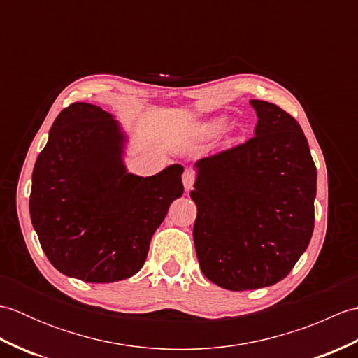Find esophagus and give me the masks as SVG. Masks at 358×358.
<instances>
[{
  "label": "esophagus",
  "instance_id": "34e87169",
  "mask_svg": "<svg viewBox=\"0 0 358 358\" xmlns=\"http://www.w3.org/2000/svg\"><path fill=\"white\" fill-rule=\"evenodd\" d=\"M194 183H195V172L192 169H186L183 173V185L186 191L192 189Z\"/></svg>",
  "mask_w": 358,
  "mask_h": 358
}]
</instances>
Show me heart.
<instances>
[{"label": "heart", "mask_w": 358, "mask_h": 358, "mask_svg": "<svg viewBox=\"0 0 358 358\" xmlns=\"http://www.w3.org/2000/svg\"><path fill=\"white\" fill-rule=\"evenodd\" d=\"M224 126H226V120L224 118H218V120L210 121V123H208L206 126H204L203 127V132H204V135H208V136L215 135V134H218L220 131H222Z\"/></svg>", "instance_id": "obj_1"}]
</instances>
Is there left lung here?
<instances>
[{
  "label": "left lung",
  "instance_id": "obj_1",
  "mask_svg": "<svg viewBox=\"0 0 358 358\" xmlns=\"http://www.w3.org/2000/svg\"><path fill=\"white\" fill-rule=\"evenodd\" d=\"M252 138L195 162L194 245L204 277L229 291L283 280L314 231L317 167L300 124L250 100Z\"/></svg>",
  "mask_w": 358,
  "mask_h": 358
}]
</instances>
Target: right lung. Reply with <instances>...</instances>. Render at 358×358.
<instances>
[{
	"label": "right lung",
	"instance_id": "obj_1",
	"mask_svg": "<svg viewBox=\"0 0 358 358\" xmlns=\"http://www.w3.org/2000/svg\"><path fill=\"white\" fill-rule=\"evenodd\" d=\"M127 140L112 113L73 103L53 121L36 158L30 220L45 257L67 277L113 283L135 275L183 195L181 164L150 177L129 172Z\"/></svg>",
	"mask_w": 358,
	"mask_h": 358
}]
</instances>
